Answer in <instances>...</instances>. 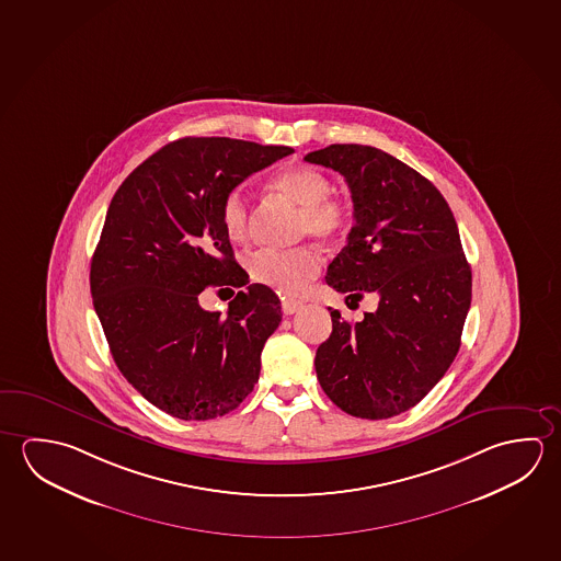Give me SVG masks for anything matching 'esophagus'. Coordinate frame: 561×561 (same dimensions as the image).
I'll return each mask as SVG.
<instances>
[{"instance_id": "esophagus-1", "label": "esophagus", "mask_w": 561, "mask_h": 561, "mask_svg": "<svg viewBox=\"0 0 561 561\" xmlns=\"http://www.w3.org/2000/svg\"><path fill=\"white\" fill-rule=\"evenodd\" d=\"M301 307H304V304L297 301V299H284V301H282V311H284L285 314H294V312L299 311Z\"/></svg>"}]
</instances>
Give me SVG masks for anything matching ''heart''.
<instances>
[{"instance_id": "heart-1", "label": "heart", "mask_w": 561, "mask_h": 561, "mask_svg": "<svg viewBox=\"0 0 561 561\" xmlns=\"http://www.w3.org/2000/svg\"><path fill=\"white\" fill-rule=\"evenodd\" d=\"M272 190L294 199L304 207L301 230L319 239H336L350 222V207L331 197L329 175L317 168L295 165L272 180ZM249 202L240 190H230L222 197L219 219L225 234L232 242H240L249 234ZM252 282L266 285L279 294L294 295L319 274L321 260L312 249H260L247 260Z\"/></svg>"}]
</instances>
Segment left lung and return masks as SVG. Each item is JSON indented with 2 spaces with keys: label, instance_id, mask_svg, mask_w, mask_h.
<instances>
[{
  "label": "left lung",
  "instance_id": "1",
  "mask_svg": "<svg viewBox=\"0 0 561 561\" xmlns=\"http://www.w3.org/2000/svg\"><path fill=\"white\" fill-rule=\"evenodd\" d=\"M305 160L344 175L354 203V227L327 284L352 299L379 297L377 311L354 324L331 311V336L314 356L319 383L344 413L396 416L419 403L458 354L471 304L458 225L424 175L379 148L331 145Z\"/></svg>",
  "mask_w": 561,
  "mask_h": 561
}]
</instances>
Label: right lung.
Returning <instances> with one entry per match:
<instances>
[{
	"label": "right lung",
	"instance_id": "add662e5",
	"mask_svg": "<svg viewBox=\"0 0 561 561\" xmlns=\"http://www.w3.org/2000/svg\"><path fill=\"white\" fill-rule=\"evenodd\" d=\"M291 152L180 138L135 168L111 199L90 270L93 307L121 374L175 419H217L254 389L262 348L282 322L277 295L248 285L221 316L202 310L198 294L249 284L221 227L222 197Z\"/></svg>",
	"mask_w": 561,
	"mask_h": 561
}]
</instances>
